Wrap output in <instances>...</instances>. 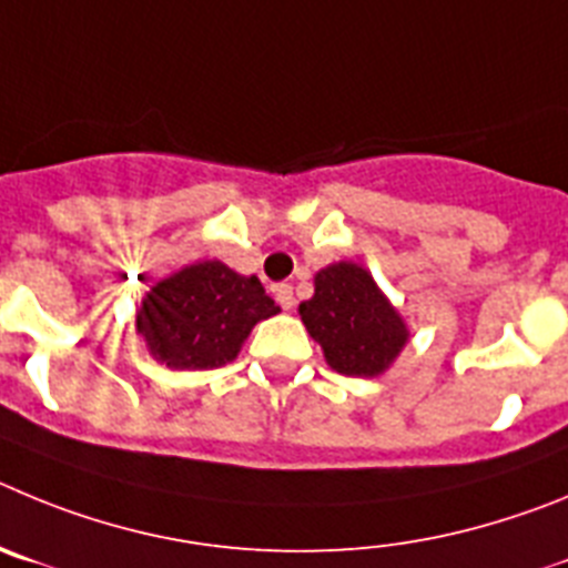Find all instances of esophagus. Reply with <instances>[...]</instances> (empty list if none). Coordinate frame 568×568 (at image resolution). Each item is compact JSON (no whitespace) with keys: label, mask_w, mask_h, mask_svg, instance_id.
Masks as SVG:
<instances>
[{"label":"esophagus","mask_w":568,"mask_h":568,"mask_svg":"<svg viewBox=\"0 0 568 568\" xmlns=\"http://www.w3.org/2000/svg\"><path fill=\"white\" fill-rule=\"evenodd\" d=\"M274 296H277V303H280V308H283V311L294 308V288H291L288 283L277 285V288H274Z\"/></svg>","instance_id":"esophagus-1"}]
</instances>
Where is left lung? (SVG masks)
I'll return each instance as SVG.
<instances>
[{"instance_id":"obj_1","label":"left lung","mask_w":568,"mask_h":568,"mask_svg":"<svg viewBox=\"0 0 568 568\" xmlns=\"http://www.w3.org/2000/svg\"><path fill=\"white\" fill-rule=\"evenodd\" d=\"M300 320L322 356L342 376H382L410 339L405 316L354 260L320 268L314 296L300 303Z\"/></svg>"}]
</instances>
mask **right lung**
I'll return each mask as SVG.
<instances>
[{"label":"right lung","mask_w":568,"mask_h":568,"mask_svg":"<svg viewBox=\"0 0 568 568\" xmlns=\"http://www.w3.org/2000/svg\"><path fill=\"white\" fill-rule=\"evenodd\" d=\"M280 314L257 277L221 260H197L158 280L135 311V334L172 371H212L234 362L257 322Z\"/></svg>","instance_id":"1"}]
</instances>
